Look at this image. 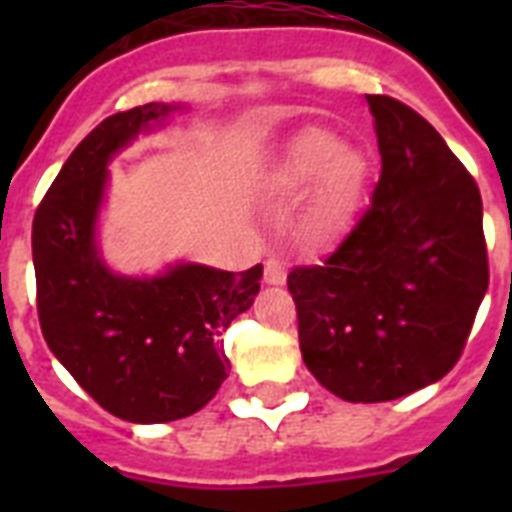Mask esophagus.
Instances as JSON below:
<instances>
[{"label":"esophagus","mask_w":512,"mask_h":512,"mask_svg":"<svg viewBox=\"0 0 512 512\" xmlns=\"http://www.w3.org/2000/svg\"><path fill=\"white\" fill-rule=\"evenodd\" d=\"M287 281V268H284V263H279V260H268L265 263V284H271V287H281Z\"/></svg>","instance_id":"obj_1"}]
</instances>
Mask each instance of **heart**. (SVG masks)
I'll return each mask as SVG.
<instances>
[{"label": "heart", "instance_id": "b5f03b06", "mask_svg": "<svg viewBox=\"0 0 512 512\" xmlns=\"http://www.w3.org/2000/svg\"><path fill=\"white\" fill-rule=\"evenodd\" d=\"M279 185L287 196L311 191L297 217V233L308 247H329L337 244L356 220L364 188V162L356 151L345 148L335 132L313 127L289 143Z\"/></svg>", "mask_w": 512, "mask_h": 512}]
</instances>
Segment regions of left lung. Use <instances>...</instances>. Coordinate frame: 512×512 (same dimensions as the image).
I'll return each instance as SVG.
<instances>
[{"label":"left lung","mask_w":512,"mask_h":512,"mask_svg":"<svg viewBox=\"0 0 512 512\" xmlns=\"http://www.w3.org/2000/svg\"><path fill=\"white\" fill-rule=\"evenodd\" d=\"M366 103L382 156L372 204L327 263L287 276L305 366L350 404L441 380L489 287L476 180L417 111Z\"/></svg>","instance_id":"8db88e82"}]
</instances>
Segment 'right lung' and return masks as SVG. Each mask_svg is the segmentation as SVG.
<instances>
[{"instance_id": "obj_1", "label": "right lung", "mask_w": 512, "mask_h": 512, "mask_svg": "<svg viewBox=\"0 0 512 512\" xmlns=\"http://www.w3.org/2000/svg\"><path fill=\"white\" fill-rule=\"evenodd\" d=\"M185 111L188 103H146L100 122L66 159L31 233L44 340L106 412L138 425L183 420L215 398L231 369L220 335L263 279V265L233 273L185 260L127 276L103 257L108 164Z\"/></svg>"}]
</instances>
